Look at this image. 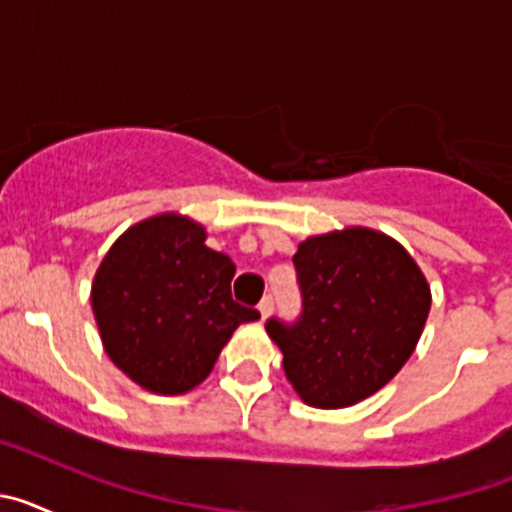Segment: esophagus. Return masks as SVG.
Listing matches in <instances>:
<instances>
[{
  "mask_svg": "<svg viewBox=\"0 0 512 512\" xmlns=\"http://www.w3.org/2000/svg\"><path fill=\"white\" fill-rule=\"evenodd\" d=\"M271 310H274V297L271 295H264V300L259 302V312H261V318H269Z\"/></svg>",
  "mask_w": 512,
  "mask_h": 512,
  "instance_id": "esophagus-1",
  "label": "esophagus"
}]
</instances>
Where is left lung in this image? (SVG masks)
Here are the masks:
<instances>
[{
    "label": "left lung",
    "instance_id": "8db88e82",
    "mask_svg": "<svg viewBox=\"0 0 512 512\" xmlns=\"http://www.w3.org/2000/svg\"><path fill=\"white\" fill-rule=\"evenodd\" d=\"M292 264L300 315L266 320L284 374L312 408L356 405L410 359L431 289L400 243L366 228L307 238Z\"/></svg>",
    "mask_w": 512,
    "mask_h": 512
}]
</instances>
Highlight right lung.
<instances>
[{"label":"right lung","mask_w":512,"mask_h":512,"mask_svg":"<svg viewBox=\"0 0 512 512\" xmlns=\"http://www.w3.org/2000/svg\"><path fill=\"white\" fill-rule=\"evenodd\" d=\"M235 264L205 246L187 217L138 223L110 248L92 287L104 351L146 390L182 395L212 372L220 348L259 310L230 295Z\"/></svg>","instance_id":"add662e5"}]
</instances>
